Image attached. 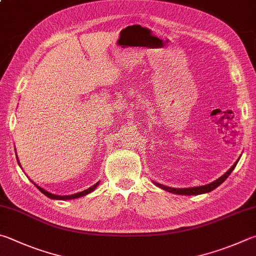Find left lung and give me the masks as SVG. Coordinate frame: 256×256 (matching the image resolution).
<instances>
[{
  "instance_id": "1",
  "label": "left lung",
  "mask_w": 256,
  "mask_h": 256,
  "mask_svg": "<svg viewBox=\"0 0 256 256\" xmlns=\"http://www.w3.org/2000/svg\"><path fill=\"white\" fill-rule=\"evenodd\" d=\"M238 161H236L235 164L230 166V170L222 174V176H220L217 180L212 181V182L205 184V186H198V187H192V188H172V187H168V186H164V184H161L159 182H156V181H153V184L158 187L166 190V192H171V194H187V196H192V194H207V192H210L212 190L216 189L218 186H220L224 181L227 179V176H228L232 171L234 170V168L236 166V164H238Z\"/></svg>"
}]
</instances>
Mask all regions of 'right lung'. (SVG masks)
I'll use <instances>...</instances> for the list:
<instances>
[{
    "label": "right lung",
    "instance_id": "obj_1",
    "mask_svg": "<svg viewBox=\"0 0 256 256\" xmlns=\"http://www.w3.org/2000/svg\"><path fill=\"white\" fill-rule=\"evenodd\" d=\"M32 182H34V181H32ZM34 184L36 186V188H38V189L40 190L41 192H42L44 194H46V196H47V197L51 198V199H56V200H69V199H76V198H80V197H82V196H86V194L92 192H94V190L97 188V186L100 184V181H98V182H96L94 186H92V187H90L88 189L84 190V192H77V194H67V196H60V194H51V192H47V190H46V189L41 188L40 186H38V184H36V182H34Z\"/></svg>",
    "mask_w": 256,
    "mask_h": 256
}]
</instances>
